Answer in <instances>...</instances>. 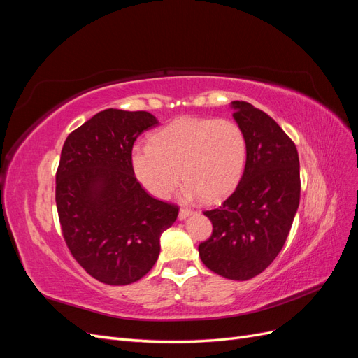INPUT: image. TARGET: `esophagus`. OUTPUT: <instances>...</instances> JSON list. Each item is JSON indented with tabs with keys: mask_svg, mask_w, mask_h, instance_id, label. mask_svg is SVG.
Returning <instances> with one entry per match:
<instances>
[{
	"mask_svg": "<svg viewBox=\"0 0 358 358\" xmlns=\"http://www.w3.org/2000/svg\"><path fill=\"white\" fill-rule=\"evenodd\" d=\"M192 213L191 209H185V208H180L179 210V220H185L187 216H189Z\"/></svg>",
	"mask_w": 358,
	"mask_h": 358,
	"instance_id": "esophagus-1",
	"label": "esophagus"
}]
</instances>
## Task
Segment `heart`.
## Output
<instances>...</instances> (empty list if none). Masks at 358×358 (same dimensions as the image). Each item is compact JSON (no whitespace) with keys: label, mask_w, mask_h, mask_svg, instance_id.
<instances>
[{"label":"heart","mask_w":358,"mask_h":358,"mask_svg":"<svg viewBox=\"0 0 358 358\" xmlns=\"http://www.w3.org/2000/svg\"><path fill=\"white\" fill-rule=\"evenodd\" d=\"M246 137L231 119L180 117L161 128L152 143L136 145L131 166L142 187L169 199L182 179L189 194L220 200L237 187L246 164Z\"/></svg>","instance_id":"b5f03b06"}]
</instances>
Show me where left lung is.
<instances>
[{
    "label": "left lung",
    "instance_id": "8db88e82",
    "mask_svg": "<svg viewBox=\"0 0 358 358\" xmlns=\"http://www.w3.org/2000/svg\"><path fill=\"white\" fill-rule=\"evenodd\" d=\"M233 107L246 137V164L231 196L203 212L213 230L199 252L216 275L246 280L272 264L287 241L300 201V162L275 119L246 101Z\"/></svg>",
    "mask_w": 358,
    "mask_h": 358
}]
</instances>
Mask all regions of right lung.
<instances>
[{"instance_id":"add662e5","label":"right lung","mask_w":358,"mask_h":358,"mask_svg":"<svg viewBox=\"0 0 358 358\" xmlns=\"http://www.w3.org/2000/svg\"><path fill=\"white\" fill-rule=\"evenodd\" d=\"M157 124L149 112L106 109L70 133L61 150L55 200L62 237L85 272L107 285L142 279L178 218V204L150 197L131 166L137 137Z\"/></svg>"}]
</instances>
